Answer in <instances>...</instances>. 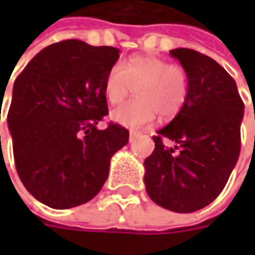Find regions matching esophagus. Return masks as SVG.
Segmentation results:
<instances>
[{
	"label": "esophagus",
	"mask_w": 255,
	"mask_h": 255,
	"mask_svg": "<svg viewBox=\"0 0 255 255\" xmlns=\"http://www.w3.org/2000/svg\"><path fill=\"white\" fill-rule=\"evenodd\" d=\"M137 136H139V132L130 130V133H129V140H130V142H133V139H134V137H137Z\"/></svg>",
	"instance_id": "esophagus-1"
}]
</instances>
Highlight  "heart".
Wrapping results in <instances>:
<instances>
[{"label": "heart", "mask_w": 255, "mask_h": 255, "mask_svg": "<svg viewBox=\"0 0 255 255\" xmlns=\"http://www.w3.org/2000/svg\"><path fill=\"white\" fill-rule=\"evenodd\" d=\"M137 98L116 108L113 122L125 128H142L159 113L163 119L180 112L189 95V76L177 65H167L153 55H136L128 62H116L105 76V95L112 105L121 103L132 86Z\"/></svg>", "instance_id": "b5f03b06"}]
</instances>
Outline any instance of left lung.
Wrapping results in <instances>:
<instances>
[{
  "label": "left lung",
  "instance_id": "obj_1",
  "mask_svg": "<svg viewBox=\"0 0 255 255\" xmlns=\"http://www.w3.org/2000/svg\"><path fill=\"white\" fill-rule=\"evenodd\" d=\"M170 55L189 76V95L174 119L153 136L143 179L156 204L193 213L220 194L239 160L244 103L234 79L210 56L187 48ZM162 138L175 146L166 148Z\"/></svg>",
  "mask_w": 255,
  "mask_h": 255
}]
</instances>
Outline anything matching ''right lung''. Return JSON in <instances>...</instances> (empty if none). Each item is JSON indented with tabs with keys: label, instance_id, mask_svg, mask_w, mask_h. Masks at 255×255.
I'll return each mask as SVG.
<instances>
[{
	"label": "right lung",
	"instance_id": "right-lung-1",
	"mask_svg": "<svg viewBox=\"0 0 255 255\" xmlns=\"http://www.w3.org/2000/svg\"><path fill=\"white\" fill-rule=\"evenodd\" d=\"M119 49L68 39L35 55L15 79L8 112L18 176L35 199L52 209L92 200L111 159L129 132L109 123L105 76Z\"/></svg>",
	"mask_w": 255,
	"mask_h": 255
}]
</instances>
